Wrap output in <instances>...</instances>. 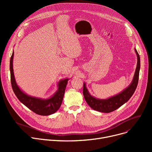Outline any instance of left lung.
I'll list each match as a JSON object with an SVG mask.
<instances>
[{
    "mask_svg": "<svg viewBox=\"0 0 152 152\" xmlns=\"http://www.w3.org/2000/svg\"><path fill=\"white\" fill-rule=\"evenodd\" d=\"M137 57V64L135 69L134 78L131 84L121 93L107 99H99L94 97L89 94L86 88V84H83V95L86 102L93 110L103 113H110L122 106L128 101L134 93L138 84L139 71L140 68V60L139 55L135 49Z\"/></svg>",
    "mask_w": 152,
    "mask_h": 152,
    "instance_id": "left-lung-1",
    "label": "left lung"
}]
</instances>
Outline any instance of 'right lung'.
Segmentation results:
<instances>
[{
  "label": "right lung",
  "mask_w": 152,
  "mask_h": 152,
  "mask_svg": "<svg viewBox=\"0 0 152 152\" xmlns=\"http://www.w3.org/2000/svg\"><path fill=\"white\" fill-rule=\"evenodd\" d=\"M13 55L14 52H13L10 61V70L12 87L16 96L23 104L37 115L47 116L55 113L61 105L66 86L69 79H65L60 81L58 84V91L49 99H42L29 96L24 93L16 83L13 69Z\"/></svg>",
  "instance_id": "obj_1"
}]
</instances>
